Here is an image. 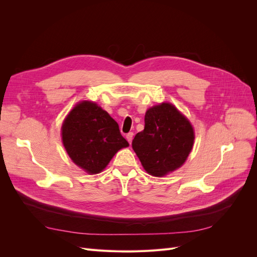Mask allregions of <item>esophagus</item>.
<instances>
[{"mask_svg":"<svg viewBox=\"0 0 257 257\" xmlns=\"http://www.w3.org/2000/svg\"><path fill=\"white\" fill-rule=\"evenodd\" d=\"M133 136H134V134L132 133V132H130V133L126 134V141H127L130 144L132 143V141H133Z\"/></svg>","mask_w":257,"mask_h":257,"instance_id":"esophagus-1","label":"esophagus"}]
</instances>
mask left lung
Wrapping results in <instances>:
<instances>
[{
	"instance_id": "obj_1",
	"label": "left lung",
	"mask_w": 257,
	"mask_h": 257,
	"mask_svg": "<svg viewBox=\"0 0 257 257\" xmlns=\"http://www.w3.org/2000/svg\"><path fill=\"white\" fill-rule=\"evenodd\" d=\"M194 138L190 121L173 104L162 103L147 110L145 128L132 147L148 174L163 177L183 165Z\"/></svg>"
}]
</instances>
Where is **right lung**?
Segmentation results:
<instances>
[{"instance_id": "obj_1", "label": "right lung", "mask_w": 257, "mask_h": 257, "mask_svg": "<svg viewBox=\"0 0 257 257\" xmlns=\"http://www.w3.org/2000/svg\"><path fill=\"white\" fill-rule=\"evenodd\" d=\"M61 131L69 158L90 175L102 172L116 152L128 147L118 123L90 100H82L69 111Z\"/></svg>"}]
</instances>
